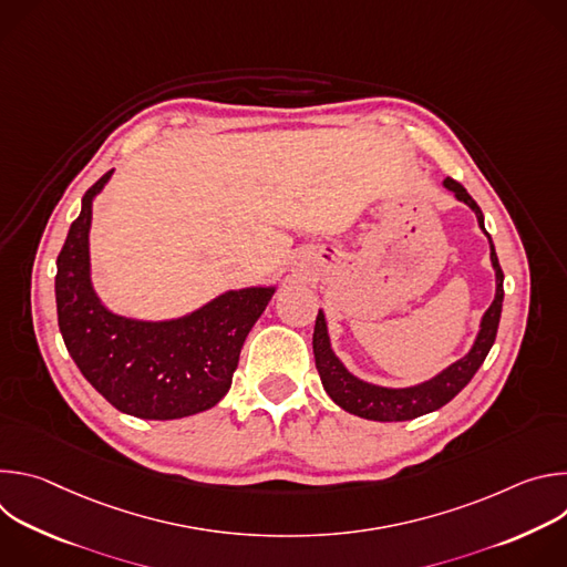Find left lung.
<instances>
[{
  "instance_id": "8db88e82",
  "label": "left lung",
  "mask_w": 567,
  "mask_h": 567,
  "mask_svg": "<svg viewBox=\"0 0 567 567\" xmlns=\"http://www.w3.org/2000/svg\"><path fill=\"white\" fill-rule=\"evenodd\" d=\"M444 186L449 190H453L460 202L471 206V210H475L477 224L484 230L482 210L473 202V197L464 190V186L451 177L444 179ZM489 245H492V265L496 269V298H494L492 307L482 316L475 343L464 359L455 361L444 372H440L437 377H433L431 381H424L420 385L381 388V385L365 383V381L357 379L354 374H350L330 348L326 313L318 311L316 328H313V359H316V370L320 374L322 388H326V392L332 396L334 403H339L343 411H348L357 417H363V420L406 422V420H415V417H422L426 413L442 409L444 403H449L473 379V374L484 363V359H487V354L496 341L501 311H503V298H505V289H503L505 276H503L492 237H489Z\"/></svg>"
}]
</instances>
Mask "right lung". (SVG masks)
<instances>
[{
  "label": "right lung",
  "instance_id": "1",
  "mask_svg": "<svg viewBox=\"0 0 567 567\" xmlns=\"http://www.w3.org/2000/svg\"><path fill=\"white\" fill-rule=\"evenodd\" d=\"M114 171L85 195L58 256L55 305L64 346L83 377L121 413L182 420L228 392L241 346L274 287L226 291L177 320H134L105 309L90 280L92 202Z\"/></svg>",
  "mask_w": 567,
  "mask_h": 567
}]
</instances>
